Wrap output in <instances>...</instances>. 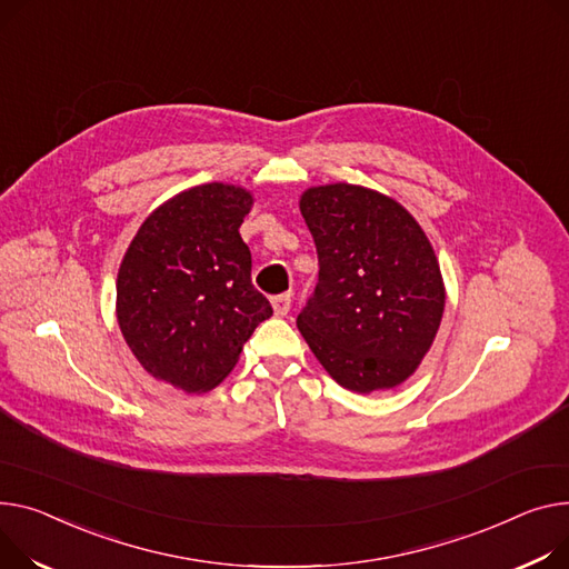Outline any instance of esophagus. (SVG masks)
<instances>
[{
  "label": "esophagus",
  "mask_w": 569,
  "mask_h": 569,
  "mask_svg": "<svg viewBox=\"0 0 569 569\" xmlns=\"http://www.w3.org/2000/svg\"><path fill=\"white\" fill-rule=\"evenodd\" d=\"M290 305H292V299H290V295H277V297H272V309H274V313L277 316H288V311H290Z\"/></svg>",
  "instance_id": "esophagus-1"
}]
</instances>
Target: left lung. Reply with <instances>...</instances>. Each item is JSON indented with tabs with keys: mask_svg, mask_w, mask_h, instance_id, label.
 Masks as SVG:
<instances>
[{
	"mask_svg": "<svg viewBox=\"0 0 569 569\" xmlns=\"http://www.w3.org/2000/svg\"><path fill=\"white\" fill-rule=\"evenodd\" d=\"M299 210L320 274L297 327L340 387L372 393L400 387L430 352L446 307L437 253L421 223L375 189L309 187Z\"/></svg>",
	"mask_w": 569,
	"mask_h": 569,
	"instance_id": "1",
	"label": "left lung"
}]
</instances>
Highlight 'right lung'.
<instances>
[{
  "mask_svg": "<svg viewBox=\"0 0 569 569\" xmlns=\"http://www.w3.org/2000/svg\"><path fill=\"white\" fill-rule=\"evenodd\" d=\"M253 194L240 184L189 187L150 212L117 277V320L156 380L184 393L219 387L253 329L272 316L251 286L240 226Z\"/></svg>",
  "mask_w": 569,
  "mask_h": 569,
  "instance_id": "1",
  "label": "right lung"
}]
</instances>
